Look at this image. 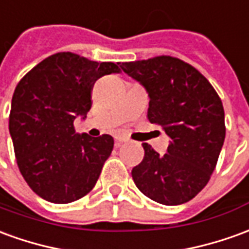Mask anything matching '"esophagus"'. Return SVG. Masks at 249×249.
Returning <instances> with one entry per match:
<instances>
[{
  "mask_svg": "<svg viewBox=\"0 0 249 249\" xmlns=\"http://www.w3.org/2000/svg\"><path fill=\"white\" fill-rule=\"evenodd\" d=\"M115 141L116 143H123V142H127V138L126 137H122V135H116Z\"/></svg>",
  "mask_w": 249,
  "mask_h": 249,
  "instance_id": "34e87169",
  "label": "esophagus"
}]
</instances>
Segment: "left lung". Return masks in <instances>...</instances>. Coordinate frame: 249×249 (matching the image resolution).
Segmentation results:
<instances>
[{
    "label": "left lung",
    "mask_w": 249,
    "mask_h": 249,
    "mask_svg": "<svg viewBox=\"0 0 249 249\" xmlns=\"http://www.w3.org/2000/svg\"><path fill=\"white\" fill-rule=\"evenodd\" d=\"M149 95L147 118L170 139L161 156L143 143V161L131 172L137 188L163 205H181L204 189L225 139L221 99L212 84L182 60L158 56L122 63Z\"/></svg>",
    "instance_id": "left-lung-1"
}]
</instances>
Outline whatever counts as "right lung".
Masks as SVG:
<instances>
[{
  "mask_svg": "<svg viewBox=\"0 0 249 249\" xmlns=\"http://www.w3.org/2000/svg\"><path fill=\"white\" fill-rule=\"evenodd\" d=\"M121 73L118 64L71 52L52 54L22 77L12 98L9 133L17 165L37 196L68 204L89 193L110 157L111 135L76 134L73 122L91 108L99 77Z\"/></svg>",
  "mask_w": 249,
  "mask_h": 249,
  "instance_id": "right-lung-1",
  "label": "right lung"
}]
</instances>
